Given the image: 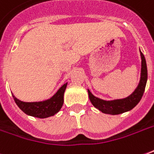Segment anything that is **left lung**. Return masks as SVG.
<instances>
[{
	"mask_svg": "<svg viewBox=\"0 0 154 154\" xmlns=\"http://www.w3.org/2000/svg\"><path fill=\"white\" fill-rule=\"evenodd\" d=\"M141 59V76L139 83L137 85L134 92L128 97L122 99H115L112 101H106L101 98H98L90 92L88 89L89 99L92 104L101 111L103 113L111 115H118L132 110L133 107L140 102L144 92L145 87L148 80V70H147V63L143 54L140 51Z\"/></svg>",
	"mask_w": 154,
	"mask_h": 154,
	"instance_id": "8db88e82",
	"label": "left lung"
}]
</instances>
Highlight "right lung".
Listing matches in <instances>:
<instances>
[{
	"label": "right lung",
	"mask_w": 154,
	"mask_h": 154,
	"mask_svg": "<svg viewBox=\"0 0 154 154\" xmlns=\"http://www.w3.org/2000/svg\"><path fill=\"white\" fill-rule=\"evenodd\" d=\"M67 82L62 85L59 88L58 91L49 99L41 102H23L17 99V97L12 94L15 102L22 112L29 116H32L35 118H46L51 117L56 113H57L63 105V97L66 90Z\"/></svg>",
	"instance_id": "right-lung-1"
}]
</instances>
